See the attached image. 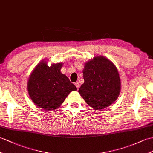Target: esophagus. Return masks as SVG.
I'll use <instances>...</instances> for the list:
<instances>
[{
  "label": "esophagus",
  "mask_w": 153,
  "mask_h": 153,
  "mask_svg": "<svg viewBox=\"0 0 153 153\" xmlns=\"http://www.w3.org/2000/svg\"><path fill=\"white\" fill-rule=\"evenodd\" d=\"M74 85H75V86L76 87V88H77L78 89H79V88H80V84H79V82H76L74 83Z\"/></svg>",
  "instance_id": "34e87169"
}]
</instances>
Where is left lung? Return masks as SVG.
<instances>
[{
	"label": "left lung",
	"mask_w": 153,
	"mask_h": 153,
	"mask_svg": "<svg viewBox=\"0 0 153 153\" xmlns=\"http://www.w3.org/2000/svg\"><path fill=\"white\" fill-rule=\"evenodd\" d=\"M84 83L79 92L88 105L97 110L106 108L120 95L121 84L118 70L103 56H96L85 63Z\"/></svg>",
	"instance_id": "left-lung-1"
}]
</instances>
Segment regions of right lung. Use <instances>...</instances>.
<instances>
[{"label":"right lung","mask_w":153,"mask_h":153,"mask_svg":"<svg viewBox=\"0 0 153 153\" xmlns=\"http://www.w3.org/2000/svg\"><path fill=\"white\" fill-rule=\"evenodd\" d=\"M44 59L33 69L27 83L28 93L33 102L48 111L60 106L70 92L76 91L75 85L61 73L63 63L48 66Z\"/></svg>","instance_id":"obj_1"}]
</instances>
